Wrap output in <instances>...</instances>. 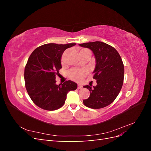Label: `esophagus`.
<instances>
[{"instance_id":"obj_1","label":"esophagus","mask_w":151,"mask_h":151,"mask_svg":"<svg viewBox=\"0 0 151 151\" xmlns=\"http://www.w3.org/2000/svg\"><path fill=\"white\" fill-rule=\"evenodd\" d=\"M77 88L82 89V88H83V86H82L81 84H77Z\"/></svg>"}]
</instances>
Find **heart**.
<instances>
[{"label": "heart", "instance_id": "heart-1", "mask_svg": "<svg viewBox=\"0 0 151 151\" xmlns=\"http://www.w3.org/2000/svg\"><path fill=\"white\" fill-rule=\"evenodd\" d=\"M86 51H89L88 49H83L82 50L81 52H86ZM87 71L84 69L83 70H72L68 73V76H69L70 78L74 80V81H80L83 77L85 76L86 74Z\"/></svg>", "mask_w": 151, "mask_h": 151}]
</instances>
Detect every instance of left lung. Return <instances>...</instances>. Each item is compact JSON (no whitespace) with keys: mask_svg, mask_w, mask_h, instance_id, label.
Wrapping results in <instances>:
<instances>
[{"mask_svg":"<svg viewBox=\"0 0 151 151\" xmlns=\"http://www.w3.org/2000/svg\"><path fill=\"white\" fill-rule=\"evenodd\" d=\"M82 47L88 48L93 52L96 67L93 79L97 85L84 86L89 89L90 96L83 100L86 106L99 109L110 104L120 92L124 78V65L121 57L115 48L101 42L79 44Z\"/></svg>","mask_w":151,"mask_h":151,"instance_id":"left-lung-1","label":"left lung"}]
</instances>
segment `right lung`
Segmentation results:
<instances>
[{"label":"right lung","instance_id":"obj_1","mask_svg":"<svg viewBox=\"0 0 151 151\" xmlns=\"http://www.w3.org/2000/svg\"><path fill=\"white\" fill-rule=\"evenodd\" d=\"M74 45L45 44L31 54L24 68V81L27 92L36 106L45 110H56L64 104L67 93L77 89V84L70 80L59 85L55 81L62 68L63 52Z\"/></svg>","mask_w":151,"mask_h":151}]
</instances>
